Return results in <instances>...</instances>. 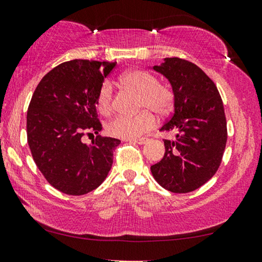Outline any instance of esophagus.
<instances>
[{
    "label": "esophagus",
    "mask_w": 262,
    "mask_h": 262,
    "mask_svg": "<svg viewBox=\"0 0 262 262\" xmlns=\"http://www.w3.org/2000/svg\"><path fill=\"white\" fill-rule=\"evenodd\" d=\"M130 142H134V143H138V144H144L149 141V139L148 138H141V139H135V140H129Z\"/></svg>",
    "instance_id": "obj_1"
}]
</instances>
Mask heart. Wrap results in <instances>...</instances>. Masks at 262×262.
Wrapping results in <instances>:
<instances>
[{"label": "heart", "instance_id": "1", "mask_svg": "<svg viewBox=\"0 0 262 262\" xmlns=\"http://www.w3.org/2000/svg\"><path fill=\"white\" fill-rule=\"evenodd\" d=\"M120 81L123 85L140 94L139 109L142 112L133 116H116L107 124V132L109 135L123 140L141 138L156 124L151 112L161 118L171 112L175 100L174 92L167 85L159 83L158 77L153 74L141 69L124 73ZM96 106L101 114L108 115L112 113L114 107V89L109 81L101 84L97 92Z\"/></svg>", "mask_w": 262, "mask_h": 262}]
</instances>
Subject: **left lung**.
Returning a JSON list of instances; mask_svg holds the SVG:
<instances>
[{"instance_id": "obj_1", "label": "left lung", "mask_w": 262, "mask_h": 262, "mask_svg": "<svg viewBox=\"0 0 262 262\" xmlns=\"http://www.w3.org/2000/svg\"><path fill=\"white\" fill-rule=\"evenodd\" d=\"M154 70L173 87L174 112L161 130L175 134L173 140H163L165 155L150 167L151 174L169 192H193L221 165L227 143L224 103L215 83L192 62L167 57Z\"/></svg>"}]
</instances>
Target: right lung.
I'll list each match as a JSON object with an SVG mask.
<instances>
[{
    "instance_id": "add662e5",
    "label": "right lung",
    "mask_w": 262,
    "mask_h": 262,
    "mask_svg": "<svg viewBox=\"0 0 262 262\" xmlns=\"http://www.w3.org/2000/svg\"><path fill=\"white\" fill-rule=\"evenodd\" d=\"M114 63L73 60L53 68L37 84L27 112V139L37 168L54 188L83 195L106 179L120 140L87 134L102 129L97 92Z\"/></svg>"
}]
</instances>
